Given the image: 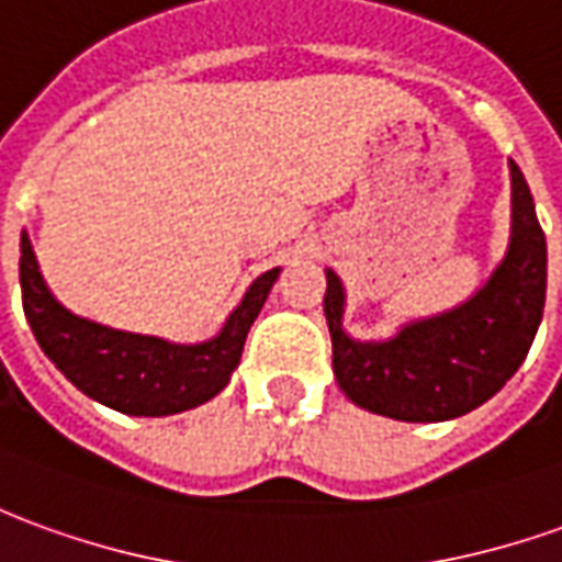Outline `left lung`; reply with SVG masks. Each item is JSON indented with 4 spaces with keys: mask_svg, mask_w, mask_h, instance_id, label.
I'll return each mask as SVG.
<instances>
[{
    "mask_svg": "<svg viewBox=\"0 0 562 562\" xmlns=\"http://www.w3.org/2000/svg\"><path fill=\"white\" fill-rule=\"evenodd\" d=\"M512 170V237L490 280L457 307L404 322L383 340L344 328L347 289L325 270V322L337 386L349 402L402 423H445L481 407L524 364L539 331L548 246L520 167Z\"/></svg>",
    "mask_w": 562,
    "mask_h": 562,
    "instance_id": "1",
    "label": "left lung"
}]
</instances>
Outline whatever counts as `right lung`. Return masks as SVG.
Returning <instances> with one entry per match:
<instances>
[{
	"instance_id": "add662e5",
	"label": "right lung",
	"mask_w": 562,
	"mask_h": 562,
	"mask_svg": "<svg viewBox=\"0 0 562 562\" xmlns=\"http://www.w3.org/2000/svg\"><path fill=\"white\" fill-rule=\"evenodd\" d=\"M277 277L280 268L252 280L215 337L172 344L155 335L109 328L63 307L38 270L30 234H21L23 313L38 347L76 390L131 417L182 414L225 390Z\"/></svg>"
}]
</instances>
